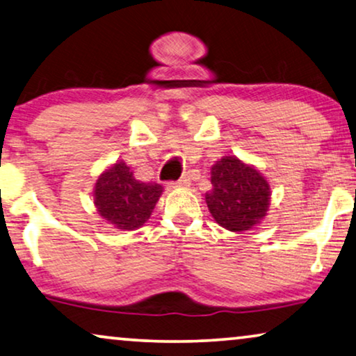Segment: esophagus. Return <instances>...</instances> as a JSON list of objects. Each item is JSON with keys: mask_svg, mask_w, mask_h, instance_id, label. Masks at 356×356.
<instances>
[{"mask_svg": "<svg viewBox=\"0 0 356 356\" xmlns=\"http://www.w3.org/2000/svg\"><path fill=\"white\" fill-rule=\"evenodd\" d=\"M174 185H176V187H184V188L190 187V176H188V174H184V176L180 177Z\"/></svg>", "mask_w": 356, "mask_h": 356, "instance_id": "obj_1", "label": "esophagus"}]
</instances>
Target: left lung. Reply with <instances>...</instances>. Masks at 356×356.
<instances>
[{"label":"left lung","mask_w":356,"mask_h":356,"mask_svg":"<svg viewBox=\"0 0 356 356\" xmlns=\"http://www.w3.org/2000/svg\"><path fill=\"white\" fill-rule=\"evenodd\" d=\"M212 190L206 193L211 216L225 230L256 229L267 217L272 201L268 180L252 164L235 155L222 156L211 168Z\"/></svg>","instance_id":"obj_1"}]
</instances>
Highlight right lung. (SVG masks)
<instances>
[{
	"label": "right lung",
	"mask_w": 356,
	"mask_h": 356,
	"mask_svg": "<svg viewBox=\"0 0 356 356\" xmlns=\"http://www.w3.org/2000/svg\"><path fill=\"white\" fill-rule=\"evenodd\" d=\"M163 192V185L140 182L131 168L118 160L95 180L92 196L97 214L107 224L118 230L132 232L150 219Z\"/></svg>",
	"instance_id": "obj_1"
}]
</instances>
